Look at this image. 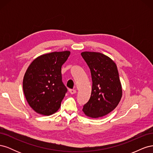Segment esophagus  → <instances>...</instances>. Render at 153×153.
Wrapping results in <instances>:
<instances>
[{"label": "esophagus", "instance_id": "1", "mask_svg": "<svg viewBox=\"0 0 153 153\" xmlns=\"http://www.w3.org/2000/svg\"><path fill=\"white\" fill-rule=\"evenodd\" d=\"M69 92H70V93H71V94H75L76 92V91L75 89H69Z\"/></svg>", "mask_w": 153, "mask_h": 153}]
</instances>
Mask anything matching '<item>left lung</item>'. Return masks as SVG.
<instances>
[{
    "label": "left lung",
    "mask_w": 153,
    "mask_h": 153,
    "mask_svg": "<svg viewBox=\"0 0 153 153\" xmlns=\"http://www.w3.org/2000/svg\"><path fill=\"white\" fill-rule=\"evenodd\" d=\"M81 55L90 68L92 81L90 99L82 111L91 118L103 117L117 107L123 96L117 66L100 52H84Z\"/></svg>",
    "instance_id": "obj_1"
}]
</instances>
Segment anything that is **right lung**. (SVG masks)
Masks as SVG:
<instances>
[{"label":"right lung","instance_id":"1","mask_svg":"<svg viewBox=\"0 0 153 153\" xmlns=\"http://www.w3.org/2000/svg\"><path fill=\"white\" fill-rule=\"evenodd\" d=\"M70 51L53 52L36 57L27 68L23 90L27 103L36 113L50 115L60 108L67 91L61 68Z\"/></svg>","mask_w":153,"mask_h":153}]
</instances>
